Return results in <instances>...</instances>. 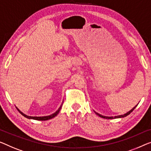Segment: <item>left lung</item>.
<instances>
[{
    "label": "left lung",
    "mask_w": 151,
    "mask_h": 151,
    "mask_svg": "<svg viewBox=\"0 0 151 151\" xmlns=\"http://www.w3.org/2000/svg\"><path fill=\"white\" fill-rule=\"evenodd\" d=\"M138 105V104H137ZM137 105L135 107H134L133 109H132L131 111H129V112H127V113H125V114H122V115H119V116H102V115H101V114H98V113H97V112H96V114H98V115L99 116H100V117H102V118H104V119H116V118H122V117H125V116H127V115H129V114L131 113V112L134 111V110L135 109V108H136V106H137Z\"/></svg>",
    "instance_id": "1"
}]
</instances>
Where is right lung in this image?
I'll return each instance as SVG.
<instances>
[{
    "instance_id": "right-lung-1",
    "label": "right lung",
    "mask_w": 151,
    "mask_h": 151,
    "mask_svg": "<svg viewBox=\"0 0 151 151\" xmlns=\"http://www.w3.org/2000/svg\"><path fill=\"white\" fill-rule=\"evenodd\" d=\"M62 106L59 108V109H58L55 112H54L53 114H51V115H49V116H28V115H26V114H24L23 112H22L21 111H20L17 107H16V109H17V111L22 114V115H23L24 116H25V117H26V118L31 119H35V120H39V121H46V120H49V119H52L53 117H55V116L57 115L58 113H59L60 109H61V108H62Z\"/></svg>"
}]
</instances>
